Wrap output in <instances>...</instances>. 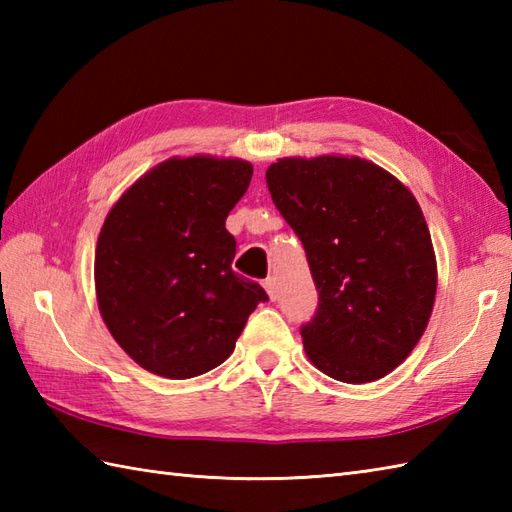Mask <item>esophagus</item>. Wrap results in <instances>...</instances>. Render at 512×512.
I'll return each instance as SVG.
<instances>
[{
    "mask_svg": "<svg viewBox=\"0 0 512 512\" xmlns=\"http://www.w3.org/2000/svg\"><path fill=\"white\" fill-rule=\"evenodd\" d=\"M264 288H266V292H268V297L270 299H277V286H275V279L273 277H268L266 281H264Z\"/></svg>",
    "mask_w": 512,
    "mask_h": 512,
    "instance_id": "esophagus-1",
    "label": "esophagus"
}]
</instances>
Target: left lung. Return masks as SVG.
<instances>
[{
	"instance_id": "8db88e82",
	"label": "left lung",
	"mask_w": 512,
	"mask_h": 512,
	"mask_svg": "<svg viewBox=\"0 0 512 512\" xmlns=\"http://www.w3.org/2000/svg\"><path fill=\"white\" fill-rule=\"evenodd\" d=\"M266 184L319 290L317 317L301 328L310 363L350 385L387 376L436 303L438 264L418 200L358 156L279 158Z\"/></svg>"
}]
</instances>
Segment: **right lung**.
Listing matches in <instances>:
<instances>
[{
	"mask_svg": "<svg viewBox=\"0 0 512 512\" xmlns=\"http://www.w3.org/2000/svg\"><path fill=\"white\" fill-rule=\"evenodd\" d=\"M253 165L173 156L149 169L107 213L94 255L101 317L127 356L151 374H206L235 350L264 288L233 270L226 217Z\"/></svg>",
	"mask_w": 512,
	"mask_h": 512,
	"instance_id": "obj_1",
	"label": "right lung"
}]
</instances>
